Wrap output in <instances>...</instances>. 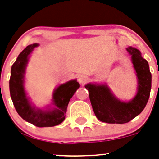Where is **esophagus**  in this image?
Listing matches in <instances>:
<instances>
[{
	"mask_svg": "<svg viewBox=\"0 0 159 159\" xmlns=\"http://www.w3.org/2000/svg\"><path fill=\"white\" fill-rule=\"evenodd\" d=\"M78 80L81 84H85L88 81V77L85 74H79L78 77Z\"/></svg>",
	"mask_w": 159,
	"mask_h": 159,
	"instance_id": "esophagus-1",
	"label": "esophagus"
}]
</instances>
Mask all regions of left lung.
I'll return each mask as SVG.
<instances>
[{
  "mask_svg": "<svg viewBox=\"0 0 159 159\" xmlns=\"http://www.w3.org/2000/svg\"><path fill=\"white\" fill-rule=\"evenodd\" d=\"M131 56L133 66L138 78L136 95L128 102L121 101L111 93L107 85L89 83V91L93 109L99 120L108 124H125L142 112L149 99L151 89V74L148 62L138 49L127 48Z\"/></svg>",
  "mask_w": 159,
  "mask_h": 159,
  "instance_id": "obj_1",
  "label": "left lung"
}]
</instances>
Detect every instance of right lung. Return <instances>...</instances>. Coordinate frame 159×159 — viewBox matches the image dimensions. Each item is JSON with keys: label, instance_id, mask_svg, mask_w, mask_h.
Segmentation results:
<instances>
[{"label": "right lung", "instance_id": "obj_1", "mask_svg": "<svg viewBox=\"0 0 159 159\" xmlns=\"http://www.w3.org/2000/svg\"><path fill=\"white\" fill-rule=\"evenodd\" d=\"M37 46V43L28 46L12 66L9 80L10 95L17 113L24 120L39 128L54 127L65 120L70 100L80 85L76 79L60 85L53 93L52 108L42 110L32 106L24 90V73L29 55Z\"/></svg>", "mask_w": 159, "mask_h": 159}]
</instances>
